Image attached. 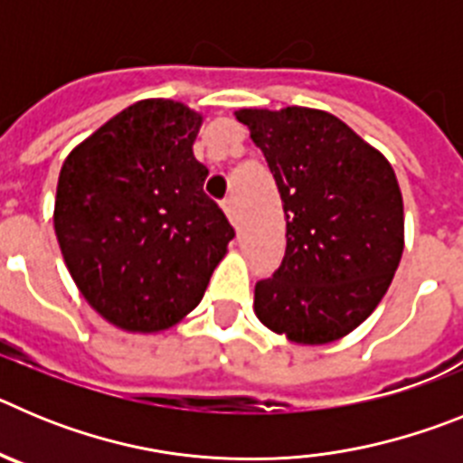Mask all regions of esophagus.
Returning a JSON list of instances; mask_svg holds the SVG:
<instances>
[{"mask_svg":"<svg viewBox=\"0 0 463 463\" xmlns=\"http://www.w3.org/2000/svg\"><path fill=\"white\" fill-rule=\"evenodd\" d=\"M222 208H224V213H227L229 222L236 224V220H239V218H236V203H234V199H232V196H229V199H224Z\"/></svg>","mask_w":463,"mask_h":463,"instance_id":"1","label":"esophagus"}]
</instances>
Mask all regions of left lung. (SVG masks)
I'll return each instance as SVG.
<instances>
[{
    "instance_id": "8db88e82",
    "label": "left lung",
    "mask_w": 463,
    "mask_h": 463,
    "mask_svg": "<svg viewBox=\"0 0 463 463\" xmlns=\"http://www.w3.org/2000/svg\"><path fill=\"white\" fill-rule=\"evenodd\" d=\"M288 220L278 271L255 285V315L298 345L357 329L403 255V199L380 150L326 110L241 109Z\"/></svg>"
}]
</instances>
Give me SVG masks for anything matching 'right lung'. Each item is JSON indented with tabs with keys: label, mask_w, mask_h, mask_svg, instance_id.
Here are the masks:
<instances>
[{
	"label": "right lung",
	"mask_w": 463,
	"mask_h": 463,
	"mask_svg": "<svg viewBox=\"0 0 463 463\" xmlns=\"http://www.w3.org/2000/svg\"><path fill=\"white\" fill-rule=\"evenodd\" d=\"M202 113L174 99L127 106L64 159L55 234L90 306L118 329L157 334L196 308L234 227L203 194Z\"/></svg>",
	"instance_id": "obj_1"
}]
</instances>
